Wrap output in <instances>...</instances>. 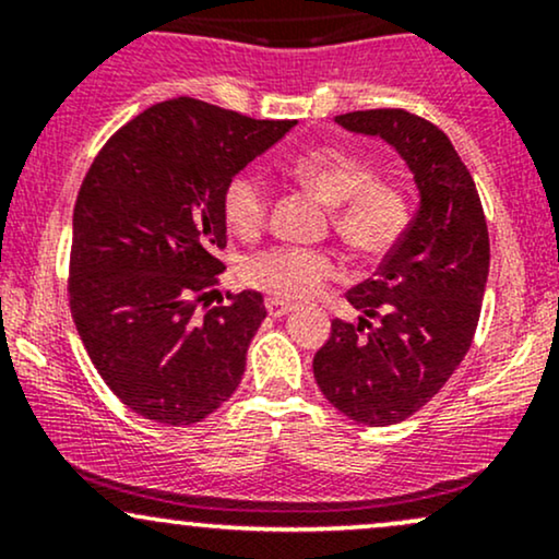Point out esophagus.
Listing matches in <instances>:
<instances>
[{
  "label": "esophagus",
  "instance_id": "esophagus-1",
  "mask_svg": "<svg viewBox=\"0 0 559 559\" xmlns=\"http://www.w3.org/2000/svg\"><path fill=\"white\" fill-rule=\"evenodd\" d=\"M265 307H267V316H273V318H284L294 310L292 301H284V299H267Z\"/></svg>",
  "mask_w": 559,
  "mask_h": 559
}]
</instances>
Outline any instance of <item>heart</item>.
Wrapping results in <instances>:
<instances>
[{
  "label": "heart",
  "instance_id": "obj_1",
  "mask_svg": "<svg viewBox=\"0 0 559 559\" xmlns=\"http://www.w3.org/2000/svg\"><path fill=\"white\" fill-rule=\"evenodd\" d=\"M292 176L333 204V228L362 258H383L409 228V197L396 181L376 178L368 159L342 150H312L292 163ZM223 217L239 236L265 228L271 191L258 170H239L223 186ZM243 278L281 299H307L342 273L331 249L278 247L243 260Z\"/></svg>",
  "mask_w": 559,
  "mask_h": 559
}]
</instances>
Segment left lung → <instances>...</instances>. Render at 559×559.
I'll list each match as a JSON object with an SVG mask.
<instances>
[{
	"instance_id": "8db88e82",
	"label": "left lung",
	"mask_w": 559,
	"mask_h": 559,
	"mask_svg": "<svg viewBox=\"0 0 559 559\" xmlns=\"http://www.w3.org/2000/svg\"><path fill=\"white\" fill-rule=\"evenodd\" d=\"M336 123L394 146L413 170L420 207L373 278L346 292L360 323L333 320L312 370L346 418L394 426L431 402L471 349L489 278V228L476 181L441 128L407 110H357Z\"/></svg>"
}]
</instances>
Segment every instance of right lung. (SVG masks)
Wrapping results in <instances>:
<instances>
[{
  "mask_svg": "<svg viewBox=\"0 0 559 559\" xmlns=\"http://www.w3.org/2000/svg\"><path fill=\"white\" fill-rule=\"evenodd\" d=\"M294 126L178 96L115 131L83 178L70 312L96 373L146 420L191 426L241 383L262 294L199 301L223 271V186Z\"/></svg>",
  "mask_w": 559,
  "mask_h": 559,
  "instance_id": "1",
  "label": "right lung"
}]
</instances>
